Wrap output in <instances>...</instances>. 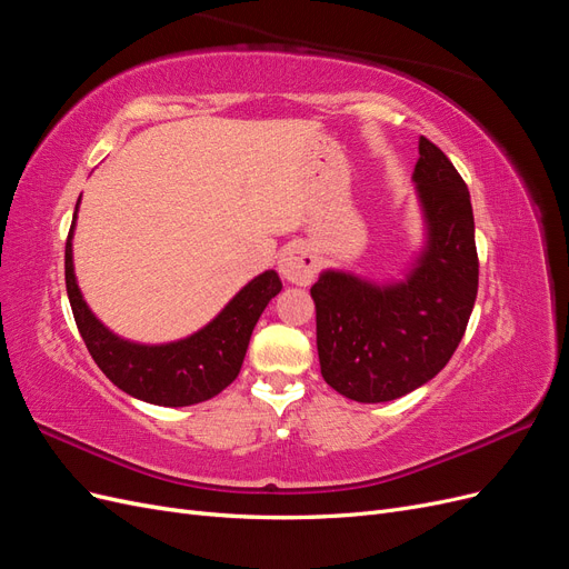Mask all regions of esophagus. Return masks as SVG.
Listing matches in <instances>:
<instances>
[{
    "label": "esophagus",
    "instance_id": "esophagus-1",
    "mask_svg": "<svg viewBox=\"0 0 569 569\" xmlns=\"http://www.w3.org/2000/svg\"><path fill=\"white\" fill-rule=\"evenodd\" d=\"M280 272L282 278L291 284H308L318 272V258L316 253L303 244H289L280 253Z\"/></svg>",
    "mask_w": 569,
    "mask_h": 569
}]
</instances>
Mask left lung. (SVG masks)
Instances as JSON below:
<instances>
[{"mask_svg":"<svg viewBox=\"0 0 569 569\" xmlns=\"http://www.w3.org/2000/svg\"><path fill=\"white\" fill-rule=\"evenodd\" d=\"M412 170L427 244L403 282L325 270L311 287L325 382L358 403L393 401L443 370L468 327L479 261L468 184L420 137Z\"/></svg>","mask_w":569,"mask_h":569,"instance_id":"obj_1","label":"left lung"}]
</instances>
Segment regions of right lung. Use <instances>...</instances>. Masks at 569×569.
<instances>
[{
    "label": "right lung",
    "instance_id": "right-lung-1",
    "mask_svg": "<svg viewBox=\"0 0 569 569\" xmlns=\"http://www.w3.org/2000/svg\"><path fill=\"white\" fill-rule=\"evenodd\" d=\"M80 203V199H78ZM66 239V291L90 356L109 380L134 399L153 406H192L213 399L242 370L253 327L282 282L274 270L253 278L222 311L192 337L147 347L120 339L84 303L73 272V228Z\"/></svg>",
    "mask_w": 569,
    "mask_h": 569
}]
</instances>
